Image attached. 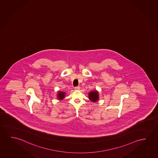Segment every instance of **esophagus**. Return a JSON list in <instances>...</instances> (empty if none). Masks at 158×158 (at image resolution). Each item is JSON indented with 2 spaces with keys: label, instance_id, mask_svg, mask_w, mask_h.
<instances>
[{
  "label": "esophagus",
  "instance_id": "34e87169",
  "mask_svg": "<svg viewBox=\"0 0 158 158\" xmlns=\"http://www.w3.org/2000/svg\"><path fill=\"white\" fill-rule=\"evenodd\" d=\"M80 86H76V87H75V88H74V89H75V90H78L80 89Z\"/></svg>",
  "mask_w": 158,
  "mask_h": 158
}]
</instances>
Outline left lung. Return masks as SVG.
<instances>
[{"instance_id": "obj_1", "label": "left lung", "mask_w": 158, "mask_h": 158, "mask_svg": "<svg viewBox=\"0 0 158 158\" xmlns=\"http://www.w3.org/2000/svg\"><path fill=\"white\" fill-rule=\"evenodd\" d=\"M89 98L92 102H96L98 100V93L97 91H93L89 92Z\"/></svg>"}]
</instances>
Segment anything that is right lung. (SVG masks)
<instances>
[{
  "mask_svg": "<svg viewBox=\"0 0 158 158\" xmlns=\"http://www.w3.org/2000/svg\"><path fill=\"white\" fill-rule=\"evenodd\" d=\"M65 96V92L60 91L57 93V99L58 100H63Z\"/></svg>",
  "mask_w": 158,
  "mask_h": 158,
  "instance_id": "right-lung-1",
  "label": "right lung"
}]
</instances>
